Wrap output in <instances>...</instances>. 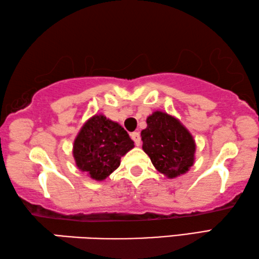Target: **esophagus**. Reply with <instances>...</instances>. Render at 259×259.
<instances>
[{
    "label": "esophagus",
    "mask_w": 259,
    "mask_h": 259,
    "mask_svg": "<svg viewBox=\"0 0 259 259\" xmlns=\"http://www.w3.org/2000/svg\"><path fill=\"white\" fill-rule=\"evenodd\" d=\"M131 138H132V140L135 142V146L140 147V144H141V137H140V133L133 132L132 134H131Z\"/></svg>",
    "instance_id": "34e87169"
}]
</instances>
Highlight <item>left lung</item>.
I'll list each match as a JSON object with an SVG mask.
<instances>
[{"instance_id":"obj_1","label":"left lung","mask_w":259,"mask_h":259,"mask_svg":"<svg viewBox=\"0 0 259 259\" xmlns=\"http://www.w3.org/2000/svg\"><path fill=\"white\" fill-rule=\"evenodd\" d=\"M141 139L152 165L168 179L185 174L193 166L196 142L182 122L168 113L155 111L149 116Z\"/></svg>"}]
</instances>
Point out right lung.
Wrapping results in <instances>:
<instances>
[{"mask_svg":"<svg viewBox=\"0 0 259 259\" xmlns=\"http://www.w3.org/2000/svg\"><path fill=\"white\" fill-rule=\"evenodd\" d=\"M134 142L116 121L94 115L85 122L72 146L76 166L95 181H103L120 165Z\"/></svg>","mask_w":259,"mask_h":259,"instance_id":"1","label":"right lung"}]
</instances>
